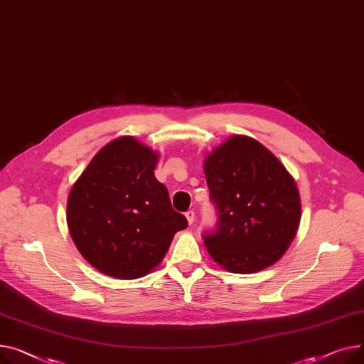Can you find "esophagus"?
<instances>
[{"label": "esophagus", "instance_id": "34e87169", "mask_svg": "<svg viewBox=\"0 0 364 364\" xmlns=\"http://www.w3.org/2000/svg\"><path fill=\"white\" fill-rule=\"evenodd\" d=\"M185 218H186V220H188L189 225L194 223V222H196V213H194V210H188V211L185 213Z\"/></svg>", "mask_w": 364, "mask_h": 364}]
</instances>
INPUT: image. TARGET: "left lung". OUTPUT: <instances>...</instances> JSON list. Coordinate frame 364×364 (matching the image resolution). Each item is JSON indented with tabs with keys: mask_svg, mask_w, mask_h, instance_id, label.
Here are the masks:
<instances>
[{
	"mask_svg": "<svg viewBox=\"0 0 364 364\" xmlns=\"http://www.w3.org/2000/svg\"><path fill=\"white\" fill-rule=\"evenodd\" d=\"M218 229L204 235L210 257L232 273H255L289 248L301 200L285 166L259 141L232 135L204 159Z\"/></svg>",
	"mask_w": 364,
	"mask_h": 364,
	"instance_id": "8db88e82",
	"label": "left lung"
}]
</instances>
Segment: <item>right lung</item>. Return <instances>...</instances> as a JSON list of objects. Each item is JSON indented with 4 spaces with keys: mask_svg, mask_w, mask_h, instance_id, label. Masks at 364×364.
Instances as JSON below:
<instances>
[{
    "mask_svg": "<svg viewBox=\"0 0 364 364\" xmlns=\"http://www.w3.org/2000/svg\"><path fill=\"white\" fill-rule=\"evenodd\" d=\"M160 154L134 136L105 144L73 183L66 220L82 257L101 273L138 279L188 226L154 176Z\"/></svg>",
    "mask_w": 364,
    "mask_h": 364,
    "instance_id": "add662e5",
    "label": "right lung"
}]
</instances>
